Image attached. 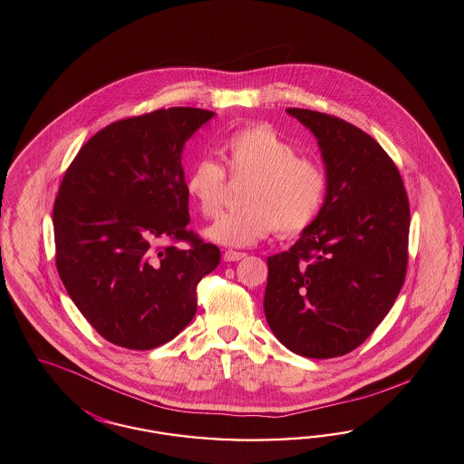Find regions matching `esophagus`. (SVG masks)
<instances>
[{"label":"esophagus","instance_id":"34e87169","mask_svg":"<svg viewBox=\"0 0 464 464\" xmlns=\"http://www.w3.org/2000/svg\"><path fill=\"white\" fill-rule=\"evenodd\" d=\"M243 257H246L245 252H237V250H226L224 252V260H227V262H237V260L243 259Z\"/></svg>","mask_w":464,"mask_h":464}]
</instances>
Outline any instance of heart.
Here are the masks:
<instances>
[{
    "label": "heart",
    "mask_w": 464,
    "mask_h": 464,
    "mask_svg": "<svg viewBox=\"0 0 464 464\" xmlns=\"http://www.w3.org/2000/svg\"><path fill=\"white\" fill-rule=\"evenodd\" d=\"M231 178H248L241 207L223 214L207 237L227 246H248L278 229L295 237L314 223L326 198L328 176L321 162L298 155L297 145L269 124L235 130L224 141ZM227 176L210 159L195 162L186 174L185 189L198 212L212 219L224 205Z\"/></svg>",
    "instance_id": "obj_1"
}]
</instances>
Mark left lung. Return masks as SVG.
<instances>
[{
    "label": "left lung",
    "mask_w": 464,
    "mask_h": 464,
    "mask_svg": "<svg viewBox=\"0 0 464 464\" xmlns=\"http://www.w3.org/2000/svg\"><path fill=\"white\" fill-rule=\"evenodd\" d=\"M314 132L328 189L314 223L267 257L264 313L292 353L330 359L357 349L389 314L408 271V191L368 132L323 111L288 109Z\"/></svg>",
    "instance_id": "1"
}]
</instances>
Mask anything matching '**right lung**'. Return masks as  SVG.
<instances>
[{
    "label": "right lung",
    "instance_id": "add662e5",
    "mask_svg": "<svg viewBox=\"0 0 464 464\" xmlns=\"http://www.w3.org/2000/svg\"><path fill=\"white\" fill-rule=\"evenodd\" d=\"M212 115L172 107L115 121L81 147L62 178L56 271L113 345L150 351L185 330L200 279L221 260L216 245L188 229L181 167L186 140Z\"/></svg>",
    "mask_w": 464,
    "mask_h": 464
}]
</instances>
